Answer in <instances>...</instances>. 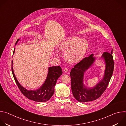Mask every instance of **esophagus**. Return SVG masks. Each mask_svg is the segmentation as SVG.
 <instances>
[{"label":"esophagus","mask_w":126,"mask_h":126,"mask_svg":"<svg viewBox=\"0 0 126 126\" xmlns=\"http://www.w3.org/2000/svg\"><path fill=\"white\" fill-rule=\"evenodd\" d=\"M68 68H64V72H68Z\"/></svg>","instance_id":"34e87169"}]
</instances>
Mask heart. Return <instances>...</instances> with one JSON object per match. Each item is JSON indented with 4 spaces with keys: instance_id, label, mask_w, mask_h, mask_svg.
I'll list each match as a JSON object with an SVG mask.
<instances>
[{
    "instance_id": "1",
    "label": "heart",
    "mask_w": 126,
    "mask_h": 126,
    "mask_svg": "<svg viewBox=\"0 0 126 126\" xmlns=\"http://www.w3.org/2000/svg\"><path fill=\"white\" fill-rule=\"evenodd\" d=\"M89 44L87 40L78 36L69 37L60 47L61 50H67L65 53L67 60L72 63L81 61L88 50Z\"/></svg>"
}]
</instances>
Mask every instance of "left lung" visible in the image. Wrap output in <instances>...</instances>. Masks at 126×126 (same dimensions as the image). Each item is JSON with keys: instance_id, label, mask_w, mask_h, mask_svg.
<instances>
[{"instance_id": "left-lung-1", "label": "left lung", "mask_w": 126, "mask_h": 126, "mask_svg": "<svg viewBox=\"0 0 126 126\" xmlns=\"http://www.w3.org/2000/svg\"><path fill=\"white\" fill-rule=\"evenodd\" d=\"M111 52H104L102 57L106 64L103 79L93 88H87L83 83L84 73L90 67L95 60L93 54L85 57L76 64L71 69V89L75 98L80 102L92 101L99 98L107 89L112 77L114 67V62Z\"/></svg>"}]
</instances>
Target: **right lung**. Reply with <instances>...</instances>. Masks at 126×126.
Returning a JSON list of instances; mask_svg holds the SVG:
<instances>
[{
	"label": "right lung",
	"mask_w": 126,
	"mask_h": 126,
	"mask_svg": "<svg viewBox=\"0 0 126 126\" xmlns=\"http://www.w3.org/2000/svg\"><path fill=\"white\" fill-rule=\"evenodd\" d=\"M18 39L15 43H17ZM15 52L14 49L13 54ZM13 61L12 60V72L15 82L21 93L28 99L35 102H43L48 101L54 93V87L57 79L62 74V70L60 66H52L48 68V72L45 81L41 87L35 90H28L22 86L17 80L13 69Z\"/></svg>",
	"instance_id": "obj_1"
}]
</instances>
